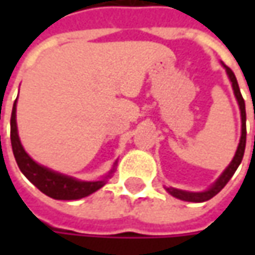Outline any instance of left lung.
<instances>
[{
    "instance_id": "8db88e82",
    "label": "left lung",
    "mask_w": 255,
    "mask_h": 255,
    "mask_svg": "<svg viewBox=\"0 0 255 255\" xmlns=\"http://www.w3.org/2000/svg\"><path fill=\"white\" fill-rule=\"evenodd\" d=\"M226 71L229 74V78H230L231 85H233V89H234V95L239 101V105H240V111H241V139L240 144L237 147V152H236V156L234 159L231 160V163L229 164V167L224 170V173L220 176V179L216 181L213 186H211L209 190L203 191V193H190V191H183L177 190V189H167V191L170 193L173 197H177L180 200L184 201H193V203H201V201H207L210 200L211 197H214L219 191L229 183L233 174L236 173L237 167L240 166L241 160H243V156H244V150H246V137H247V130H246V103H244V99L241 96L240 88H239V84H237V79H236V75L231 71L230 68L226 66Z\"/></svg>"
}]
</instances>
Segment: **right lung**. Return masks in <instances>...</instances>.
Instances as JSON below:
<instances>
[{
	"label": "right lung",
	"instance_id": "right-lung-1",
	"mask_svg": "<svg viewBox=\"0 0 255 255\" xmlns=\"http://www.w3.org/2000/svg\"><path fill=\"white\" fill-rule=\"evenodd\" d=\"M16 101L14 102L12 113H11V144L12 152L16 160L19 170L24 173V176L36 186L44 194L56 199V200H78L92 194L99 190L105 184V181H79L72 177H68L64 174L55 173L46 169L44 166H39L35 163L24 150L22 144L18 137L16 130V121H15V111H16Z\"/></svg>",
	"mask_w": 255,
	"mask_h": 255
}]
</instances>
